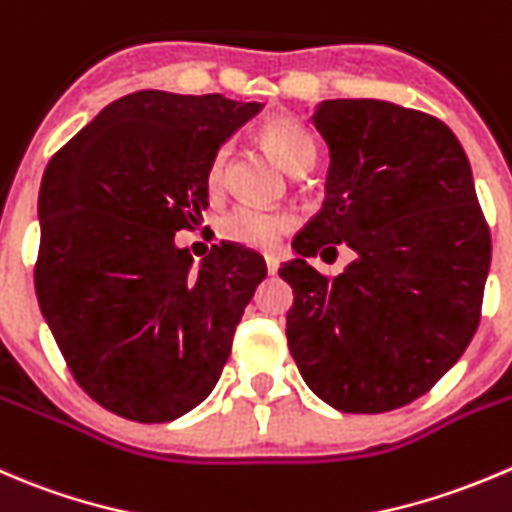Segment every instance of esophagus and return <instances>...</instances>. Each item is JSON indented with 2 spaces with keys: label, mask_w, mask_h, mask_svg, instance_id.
<instances>
[{
  "label": "esophagus",
  "mask_w": 512,
  "mask_h": 512,
  "mask_svg": "<svg viewBox=\"0 0 512 512\" xmlns=\"http://www.w3.org/2000/svg\"><path fill=\"white\" fill-rule=\"evenodd\" d=\"M265 265L270 275H275V272L280 270V260H277V255H265Z\"/></svg>",
  "instance_id": "obj_1"
}]
</instances>
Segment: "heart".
<instances>
[{
  "label": "heart",
  "mask_w": 512,
  "mask_h": 512,
  "mask_svg": "<svg viewBox=\"0 0 512 512\" xmlns=\"http://www.w3.org/2000/svg\"><path fill=\"white\" fill-rule=\"evenodd\" d=\"M260 142L292 175L310 170L312 160H315V140H312L310 130L300 119L287 117V114H275L262 122ZM227 162H230V147L222 145L212 155L210 167H207V185L212 190L222 187L225 182ZM292 225H295V217L287 210H260V207L242 205L222 220V235L247 247H272L285 232L292 230Z\"/></svg>",
  "instance_id": "1"
}]
</instances>
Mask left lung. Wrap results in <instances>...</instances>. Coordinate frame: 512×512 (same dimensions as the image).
Returning a JSON list of instances; mask_svg holds the SVG:
<instances>
[{"mask_svg": "<svg viewBox=\"0 0 512 512\" xmlns=\"http://www.w3.org/2000/svg\"><path fill=\"white\" fill-rule=\"evenodd\" d=\"M325 205L280 267L295 292L287 345L307 388L342 413H388L428 393L480 322L490 232L448 124L380 99H325ZM345 241L335 281L309 263Z\"/></svg>", "mask_w": 512, "mask_h": 512, "instance_id": "8db88e82", "label": "left lung"}]
</instances>
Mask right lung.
<instances>
[{"instance_id":"right-lung-1","label":"right lung","mask_w":512,"mask_h":512,"mask_svg":"<svg viewBox=\"0 0 512 512\" xmlns=\"http://www.w3.org/2000/svg\"><path fill=\"white\" fill-rule=\"evenodd\" d=\"M262 109L222 94L114 99L49 160L39 187L42 315L84 393L170 423L217 385L267 267L232 242L195 265L175 235L202 220L212 155Z\"/></svg>"}]
</instances>
